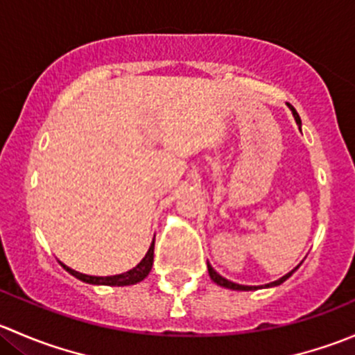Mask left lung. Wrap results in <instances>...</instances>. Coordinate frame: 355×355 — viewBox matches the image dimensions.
Wrapping results in <instances>:
<instances>
[{"instance_id": "left-lung-1", "label": "left lung", "mask_w": 355, "mask_h": 355, "mask_svg": "<svg viewBox=\"0 0 355 355\" xmlns=\"http://www.w3.org/2000/svg\"><path fill=\"white\" fill-rule=\"evenodd\" d=\"M288 108L292 110V113H293V118H295V121H297V125H299V128H300V118H299V114H297V111H295V108H293L292 105H288ZM299 268V266H297ZM295 268V270H297ZM295 270H292L290 271V273H287L285 275V277H282L280 280H277V282H271V284H268V285H264V287H277V285H280V284H284L285 280H287L288 277H292V273ZM207 271H209V277H211V280L214 282V284L216 285H220V287H225V288H232V290H256V288H259V287H247V285H239V284H234V282H230V280H227V278H223L221 277V275H218L216 271L213 270V266H211L209 263H207Z\"/></svg>"}]
</instances>
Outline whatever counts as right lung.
<instances>
[{
    "instance_id": "add662e5",
    "label": "right lung",
    "mask_w": 355,
    "mask_h": 355,
    "mask_svg": "<svg viewBox=\"0 0 355 355\" xmlns=\"http://www.w3.org/2000/svg\"><path fill=\"white\" fill-rule=\"evenodd\" d=\"M153 261H155V241H153V244H151V247H149V250H148V254L144 256V259H142L137 266L132 268V270L127 271V273L114 275V277H91V275L78 273V271L71 270V268H68L67 264H63V263H62V266L65 268L68 273L73 275V277L78 278V280L85 282V284L110 285V287H125V285H134V284H139V282L144 280V278L149 275V271H151Z\"/></svg>"
}]
</instances>
